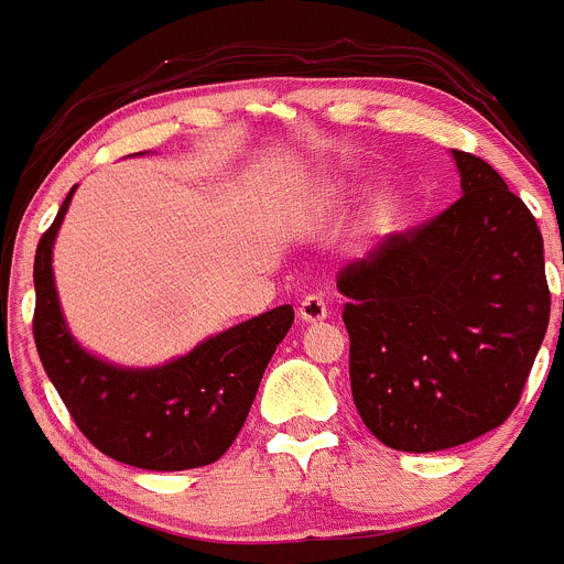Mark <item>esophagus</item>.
Wrapping results in <instances>:
<instances>
[{
	"label": "esophagus",
	"mask_w": 564,
	"mask_h": 564,
	"mask_svg": "<svg viewBox=\"0 0 564 564\" xmlns=\"http://www.w3.org/2000/svg\"><path fill=\"white\" fill-rule=\"evenodd\" d=\"M299 317L304 323H317V321H326L328 317V306L321 295H306L304 301L299 304Z\"/></svg>",
	"instance_id": "34e87169"
}]
</instances>
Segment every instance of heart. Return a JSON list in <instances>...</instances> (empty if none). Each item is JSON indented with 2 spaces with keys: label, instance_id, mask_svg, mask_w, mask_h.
I'll list each match as a JSON object with an SVG mask.
<instances>
[{
  "label": "heart",
  "instance_id": "heart-1",
  "mask_svg": "<svg viewBox=\"0 0 564 564\" xmlns=\"http://www.w3.org/2000/svg\"><path fill=\"white\" fill-rule=\"evenodd\" d=\"M350 197H354V186H350V183L328 181L317 188L315 203L321 210H337L343 208L345 203H350ZM394 219H398V203L389 197L378 199V203L370 208V214H367V225H370L372 232L392 230Z\"/></svg>",
  "mask_w": 564,
  "mask_h": 564
}]
</instances>
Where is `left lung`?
<instances>
[{
    "label": "left lung",
    "instance_id": "obj_1",
    "mask_svg": "<svg viewBox=\"0 0 564 564\" xmlns=\"http://www.w3.org/2000/svg\"><path fill=\"white\" fill-rule=\"evenodd\" d=\"M453 159L464 197L337 276L356 411L403 453L499 427L549 328L538 221L488 161L464 150Z\"/></svg>",
    "mask_w": 564,
    "mask_h": 564
}]
</instances>
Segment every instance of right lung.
<instances>
[{
    "instance_id": "right-lung-1",
    "label": "right lung",
    "mask_w": 564,
    "mask_h": 564,
    "mask_svg": "<svg viewBox=\"0 0 564 564\" xmlns=\"http://www.w3.org/2000/svg\"><path fill=\"white\" fill-rule=\"evenodd\" d=\"M70 188L35 252L37 356L79 431L109 458L148 471L208 466L247 422L260 378L293 323V306L243 321L161 367H117L87 354L65 326L52 249Z\"/></svg>"
}]
</instances>
